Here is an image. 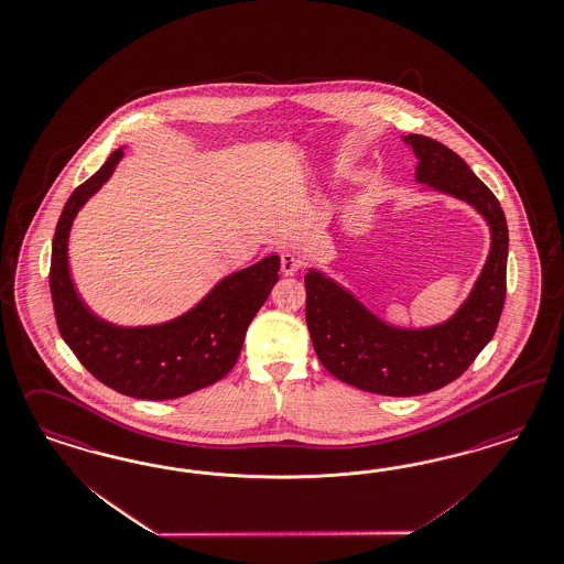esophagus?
<instances>
[{"instance_id":"obj_1","label":"esophagus","mask_w":564,"mask_h":564,"mask_svg":"<svg viewBox=\"0 0 564 564\" xmlns=\"http://www.w3.org/2000/svg\"><path fill=\"white\" fill-rule=\"evenodd\" d=\"M301 259L294 254V252H282V273L284 275H294V273L301 270Z\"/></svg>"}]
</instances>
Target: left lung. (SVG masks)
Masks as SVG:
<instances>
[{
  "mask_svg": "<svg viewBox=\"0 0 564 564\" xmlns=\"http://www.w3.org/2000/svg\"><path fill=\"white\" fill-rule=\"evenodd\" d=\"M417 159L416 182L468 203L491 231L479 278L449 319L399 328L370 312L326 273H305V317L313 349L338 380L376 395L414 397L449 384L491 340L506 299L508 226L498 198L454 150L426 135H403Z\"/></svg>",
  "mask_w": 564,
  "mask_h": 564,
  "instance_id": "obj_1",
  "label": "left lung"
}]
</instances>
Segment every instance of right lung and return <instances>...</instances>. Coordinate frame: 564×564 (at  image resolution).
Instances as JSON below:
<instances>
[{
    "mask_svg": "<svg viewBox=\"0 0 564 564\" xmlns=\"http://www.w3.org/2000/svg\"><path fill=\"white\" fill-rule=\"evenodd\" d=\"M117 148L105 165L70 194L52 242L50 291L64 343L89 375L117 393L150 401L189 395L221 380L240 355L252 317L278 282L280 257L270 254L219 280L189 312L154 326H117L91 312L68 270V234L85 203L123 159Z\"/></svg>",
    "mask_w": 564,
    "mask_h": 564,
    "instance_id": "obj_1",
    "label": "right lung"
}]
</instances>
